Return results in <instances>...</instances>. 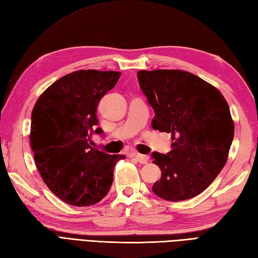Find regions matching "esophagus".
<instances>
[{"mask_svg": "<svg viewBox=\"0 0 258 258\" xmlns=\"http://www.w3.org/2000/svg\"><path fill=\"white\" fill-rule=\"evenodd\" d=\"M133 156L135 157V159L139 161L140 164H147L149 161V158L147 156H144V155H141V154H134Z\"/></svg>", "mask_w": 258, "mask_h": 258, "instance_id": "1", "label": "esophagus"}]
</instances>
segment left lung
<instances>
[{"mask_svg": "<svg viewBox=\"0 0 258 258\" xmlns=\"http://www.w3.org/2000/svg\"><path fill=\"white\" fill-rule=\"evenodd\" d=\"M137 79L155 116L153 128L171 134L172 149L154 152L161 170L153 192L167 201L200 195L224 167L234 137L230 107L217 88L181 70H141Z\"/></svg>", "mask_w": 258, "mask_h": 258, "instance_id": "left-lung-1", "label": "left lung"}]
</instances>
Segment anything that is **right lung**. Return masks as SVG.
<instances>
[{"label": "right lung", "mask_w": 258, "mask_h": 258, "mask_svg": "<svg viewBox=\"0 0 258 258\" xmlns=\"http://www.w3.org/2000/svg\"><path fill=\"white\" fill-rule=\"evenodd\" d=\"M119 71L78 70L63 76L38 98L32 111L31 146L37 169L51 192L75 207H89L109 192L124 155L93 148L97 107L115 87Z\"/></svg>", "instance_id": "obj_1"}]
</instances>
